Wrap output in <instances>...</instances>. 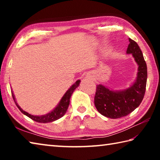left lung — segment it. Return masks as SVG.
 Wrapping results in <instances>:
<instances>
[{"label":"left lung","instance_id":"obj_1","mask_svg":"<svg viewBox=\"0 0 160 160\" xmlns=\"http://www.w3.org/2000/svg\"><path fill=\"white\" fill-rule=\"evenodd\" d=\"M127 54H132L138 68L136 79L129 88L112 90L102 85H97L94 105L102 115L118 118L128 115L139 107L145 95L147 84V65L139 46L129 38Z\"/></svg>","mask_w":160,"mask_h":160}]
</instances>
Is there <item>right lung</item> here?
<instances>
[{
	"label": "right lung",
	"instance_id": "right-lung-1",
	"mask_svg": "<svg viewBox=\"0 0 160 160\" xmlns=\"http://www.w3.org/2000/svg\"><path fill=\"white\" fill-rule=\"evenodd\" d=\"M80 80H78L75 82L73 85H72L70 88L67 90L66 93L64 94V95L62 97L61 101L59 102L57 106L56 107L55 109H53L51 112L49 113H47V114L44 115H41V116H34V115H32L30 113H29L28 112H26L25 111H24L22 109H21V107L19 106L18 104V103L15 101V98L14 96V94H13L12 91V98L14 99V101L15 102V104L17 105V107L19 109H20V112L23 113V114L26 115L27 116H28L29 118H30L32 120H34L37 122L39 123H49V122H53L54 121L58 120V119L61 118L62 116H63L65 113H66V111L68 108L69 104H70V97L73 93V92L75 91V89H76L78 86L80 85Z\"/></svg>",
	"mask_w": 160,
	"mask_h": 160
}]
</instances>
